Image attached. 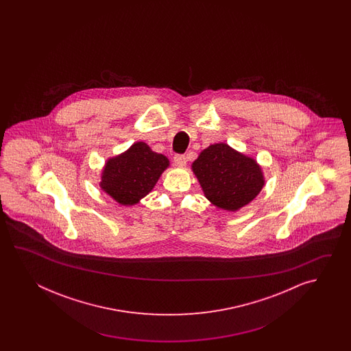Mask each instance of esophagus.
Instances as JSON below:
<instances>
[{"label":"esophagus","mask_w":351,"mask_h":351,"mask_svg":"<svg viewBox=\"0 0 351 351\" xmlns=\"http://www.w3.org/2000/svg\"><path fill=\"white\" fill-rule=\"evenodd\" d=\"M174 165H177V167H186V156H176L174 157Z\"/></svg>","instance_id":"obj_1"}]
</instances>
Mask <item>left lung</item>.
Here are the masks:
<instances>
[{
  "instance_id": "1",
  "label": "left lung",
  "mask_w": 351,
  "mask_h": 351,
  "mask_svg": "<svg viewBox=\"0 0 351 351\" xmlns=\"http://www.w3.org/2000/svg\"><path fill=\"white\" fill-rule=\"evenodd\" d=\"M206 198L217 208L236 212L261 192L265 178L261 167L226 143L202 150L192 165Z\"/></svg>"
}]
</instances>
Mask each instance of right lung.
Here are the masks:
<instances>
[{"label":"right lung","instance_id":"add662e5","mask_svg":"<svg viewBox=\"0 0 351 351\" xmlns=\"http://www.w3.org/2000/svg\"><path fill=\"white\" fill-rule=\"evenodd\" d=\"M168 167L165 156L144 142L134 143L127 152L106 160L99 186L121 206H133L149 193Z\"/></svg>","mask_w":351,"mask_h":351}]
</instances>
